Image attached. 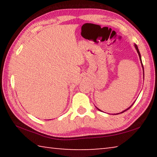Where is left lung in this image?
<instances>
[{"label":"left lung","mask_w":157,"mask_h":157,"mask_svg":"<svg viewBox=\"0 0 157 157\" xmlns=\"http://www.w3.org/2000/svg\"><path fill=\"white\" fill-rule=\"evenodd\" d=\"M134 46H135V48H136V51H137V52H138V54H139V58H140V63H141V64H142V67H143V75H144V68H143V63H142V61H141V57H140V52H139V48H138V46H136V44H134ZM132 105H131V106H130V107L128 108V109H125V110H124V111H122V112L121 113H123L124 112V111H127V110H128L130 108V107H132ZM97 108V107H96ZM98 109V110H100V111H101L100 109H98V108H97ZM117 114H118V113H117Z\"/></svg>","instance_id":"obj_1"}]
</instances>
